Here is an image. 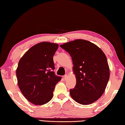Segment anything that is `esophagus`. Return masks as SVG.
Segmentation results:
<instances>
[{"label":"esophagus","mask_w":125,"mask_h":125,"mask_svg":"<svg viewBox=\"0 0 125 125\" xmlns=\"http://www.w3.org/2000/svg\"><path fill=\"white\" fill-rule=\"evenodd\" d=\"M67 77H68V75L67 74H65L64 76V79L65 80L67 79Z\"/></svg>","instance_id":"esophagus-1"}]
</instances>
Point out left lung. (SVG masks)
Segmentation results:
<instances>
[{"label": "left lung", "instance_id": "left-lung-1", "mask_svg": "<svg viewBox=\"0 0 125 125\" xmlns=\"http://www.w3.org/2000/svg\"><path fill=\"white\" fill-rule=\"evenodd\" d=\"M73 61L77 83L69 92L72 98L82 105L99 99L104 92L110 77L109 67L104 53L95 44L76 40L61 45Z\"/></svg>", "mask_w": 125, "mask_h": 125}]
</instances>
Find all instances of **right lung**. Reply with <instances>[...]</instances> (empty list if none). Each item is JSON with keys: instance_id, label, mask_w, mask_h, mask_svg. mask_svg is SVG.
<instances>
[{"instance_id": "right-lung-1", "label": "right lung", "mask_w": 125, "mask_h": 125, "mask_svg": "<svg viewBox=\"0 0 125 125\" xmlns=\"http://www.w3.org/2000/svg\"><path fill=\"white\" fill-rule=\"evenodd\" d=\"M58 45L42 42L32 46L19 61L16 77L21 92L35 105L51 100L55 86L62 77L55 74L53 57Z\"/></svg>"}]
</instances>
